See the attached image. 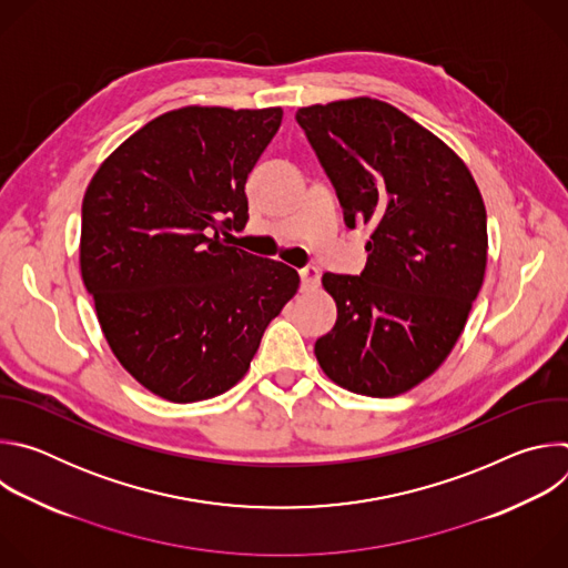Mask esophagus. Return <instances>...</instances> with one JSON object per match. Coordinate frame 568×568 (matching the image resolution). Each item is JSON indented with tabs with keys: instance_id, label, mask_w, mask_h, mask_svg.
<instances>
[{
	"instance_id": "esophagus-1",
	"label": "esophagus",
	"mask_w": 568,
	"mask_h": 568,
	"mask_svg": "<svg viewBox=\"0 0 568 568\" xmlns=\"http://www.w3.org/2000/svg\"><path fill=\"white\" fill-rule=\"evenodd\" d=\"M318 281H321V274H318V270L314 265H307V267L301 270V285H303V290L318 287Z\"/></svg>"
}]
</instances>
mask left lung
Returning <instances> with one entry per match:
<instances>
[{"label": "left lung", "instance_id": "left-lung-1", "mask_svg": "<svg viewBox=\"0 0 568 568\" xmlns=\"http://www.w3.org/2000/svg\"><path fill=\"white\" fill-rule=\"evenodd\" d=\"M348 229L371 224L359 276L321 278L335 328L314 355L335 384L407 393L456 346L488 265V215L465 161L397 108L359 97L298 108Z\"/></svg>", "mask_w": 568, "mask_h": 568}]
</instances>
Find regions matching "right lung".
<instances>
[{
  "label": "right lung",
  "mask_w": 568,
  "mask_h": 568,
  "mask_svg": "<svg viewBox=\"0 0 568 568\" xmlns=\"http://www.w3.org/2000/svg\"><path fill=\"white\" fill-rule=\"evenodd\" d=\"M281 108L189 105L128 136L83 197L80 276L121 366L150 393L200 402L245 377L296 270L229 245Z\"/></svg>",
  "instance_id": "obj_1"
}]
</instances>
